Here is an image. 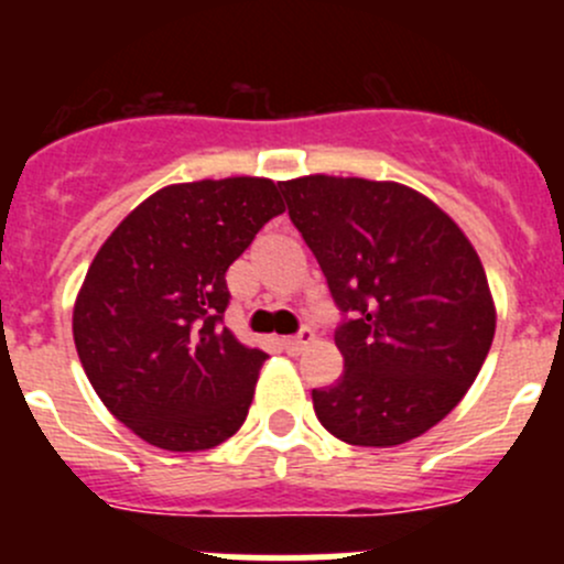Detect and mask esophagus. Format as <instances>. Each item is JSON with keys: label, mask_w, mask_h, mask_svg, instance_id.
<instances>
[{"label": "esophagus", "mask_w": 564, "mask_h": 564, "mask_svg": "<svg viewBox=\"0 0 564 564\" xmlns=\"http://www.w3.org/2000/svg\"><path fill=\"white\" fill-rule=\"evenodd\" d=\"M311 340H314V333H311V329H303L300 335H289V338H281V346L289 351V355H300V351H303L305 346L311 344Z\"/></svg>", "instance_id": "esophagus-1"}]
</instances>
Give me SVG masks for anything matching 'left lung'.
Instances as JSON below:
<instances>
[{"instance_id": "left-lung-1", "label": "left lung", "mask_w": 564, "mask_h": 564, "mask_svg": "<svg viewBox=\"0 0 564 564\" xmlns=\"http://www.w3.org/2000/svg\"><path fill=\"white\" fill-rule=\"evenodd\" d=\"M333 300L351 311L338 382L314 390L335 440L395 447L458 406L491 349L497 305L469 237L440 204L390 180L278 182Z\"/></svg>"}]
</instances>
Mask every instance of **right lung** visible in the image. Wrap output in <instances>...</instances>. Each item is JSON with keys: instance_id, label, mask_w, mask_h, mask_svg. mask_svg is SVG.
<instances>
[{"instance_id": "add662e5", "label": "right lung", "mask_w": 564, "mask_h": 564, "mask_svg": "<svg viewBox=\"0 0 564 564\" xmlns=\"http://www.w3.org/2000/svg\"><path fill=\"white\" fill-rule=\"evenodd\" d=\"M283 209L267 176L176 182L95 253L73 305L78 360L108 412L150 445L209 451L246 423L267 355L220 327L226 270Z\"/></svg>"}]
</instances>
